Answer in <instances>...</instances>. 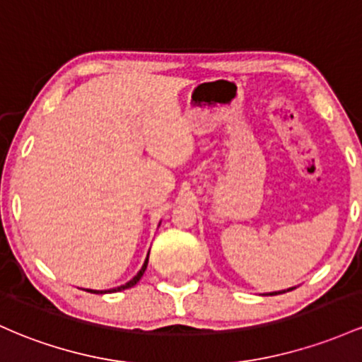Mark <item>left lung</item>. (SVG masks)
Masks as SVG:
<instances>
[{"instance_id": "1", "label": "left lung", "mask_w": 362, "mask_h": 362, "mask_svg": "<svg viewBox=\"0 0 362 362\" xmlns=\"http://www.w3.org/2000/svg\"><path fill=\"white\" fill-rule=\"evenodd\" d=\"M293 288H296V287H292V288H287V291H281V292H288V291H293ZM275 293H280V292H272V293H264V296H275Z\"/></svg>"}]
</instances>
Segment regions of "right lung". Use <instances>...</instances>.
<instances>
[{
    "instance_id": "obj_1",
    "label": "right lung",
    "mask_w": 362,
    "mask_h": 362,
    "mask_svg": "<svg viewBox=\"0 0 362 362\" xmlns=\"http://www.w3.org/2000/svg\"><path fill=\"white\" fill-rule=\"evenodd\" d=\"M160 223H161V221H160ZM148 261H149V252H148V256H146V261H144V264H142V268L139 269V273H137V275L134 276L132 280H129V281H127L125 285H120V287H117V288H110V291H90V288H87V292H94V293H108V292H120V291H125V288H130V287H134V285H136L137 281L141 280L142 275H144L146 268H148Z\"/></svg>"
}]
</instances>
